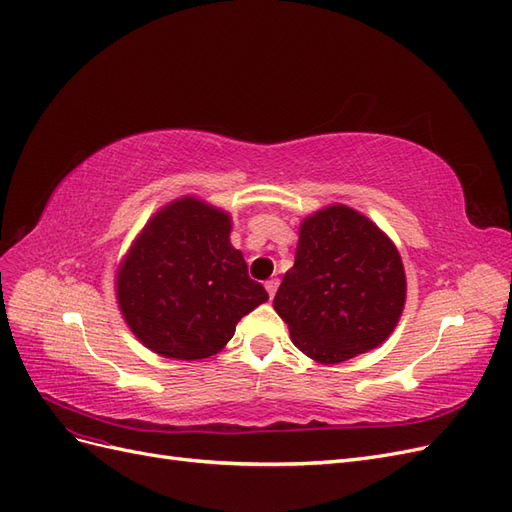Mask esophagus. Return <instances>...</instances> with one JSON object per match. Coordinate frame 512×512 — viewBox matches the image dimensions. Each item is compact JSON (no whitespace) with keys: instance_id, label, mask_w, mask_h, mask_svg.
I'll return each mask as SVG.
<instances>
[{"instance_id":"34e87169","label":"esophagus","mask_w":512,"mask_h":512,"mask_svg":"<svg viewBox=\"0 0 512 512\" xmlns=\"http://www.w3.org/2000/svg\"><path fill=\"white\" fill-rule=\"evenodd\" d=\"M277 286H280V280H269V282H265V288H267V292H269V297L273 299L275 297V292H277Z\"/></svg>"}]
</instances>
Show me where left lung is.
Returning a JSON list of instances; mask_svg holds the SVG:
<instances>
[{"label": "left lung", "mask_w": 512, "mask_h": 512, "mask_svg": "<svg viewBox=\"0 0 512 512\" xmlns=\"http://www.w3.org/2000/svg\"><path fill=\"white\" fill-rule=\"evenodd\" d=\"M404 305V262L374 222L346 205L307 215L273 299L294 346L316 363H344L386 342Z\"/></svg>", "instance_id": "left-lung-1"}]
</instances>
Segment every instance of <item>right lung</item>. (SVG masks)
Wrapping results in <instances>:
<instances>
[{"label": "right lung", "instance_id": "obj_1", "mask_svg": "<svg viewBox=\"0 0 512 512\" xmlns=\"http://www.w3.org/2000/svg\"><path fill=\"white\" fill-rule=\"evenodd\" d=\"M230 215L183 196L156 211L121 258L115 292L138 342L166 359L218 354L269 299L230 243Z\"/></svg>", "mask_w": 512, "mask_h": 512}]
</instances>
